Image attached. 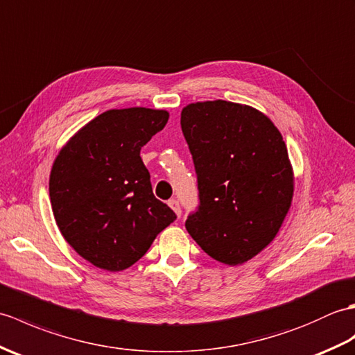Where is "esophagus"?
Returning a JSON list of instances; mask_svg holds the SVG:
<instances>
[{"label":"esophagus","instance_id":"esophagus-1","mask_svg":"<svg viewBox=\"0 0 355 355\" xmlns=\"http://www.w3.org/2000/svg\"><path fill=\"white\" fill-rule=\"evenodd\" d=\"M168 205H170V208L176 212V216L180 217V214H182V209H180L179 200H178V199H170V200H168Z\"/></svg>","mask_w":355,"mask_h":355}]
</instances>
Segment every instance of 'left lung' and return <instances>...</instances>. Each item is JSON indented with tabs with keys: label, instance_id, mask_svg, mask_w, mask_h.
Wrapping results in <instances>:
<instances>
[{
	"label": "left lung",
	"instance_id": "8db88e82",
	"mask_svg": "<svg viewBox=\"0 0 355 355\" xmlns=\"http://www.w3.org/2000/svg\"><path fill=\"white\" fill-rule=\"evenodd\" d=\"M199 205L185 227L220 263L248 261L269 244L293 196V171L279 130L250 106L216 100L182 109Z\"/></svg>",
	"mask_w": 355,
	"mask_h": 355
}]
</instances>
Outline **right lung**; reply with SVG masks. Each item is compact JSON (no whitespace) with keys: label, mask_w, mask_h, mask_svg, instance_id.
Here are the masks:
<instances>
[{"label":"right lung","mask_w":355,"mask_h":355,"mask_svg":"<svg viewBox=\"0 0 355 355\" xmlns=\"http://www.w3.org/2000/svg\"><path fill=\"white\" fill-rule=\"evenodd\" d=\"M168 121L147 107L106 111L59 152L50 175L54 218L64 239L96 267L124 270L176 220L157 200L139 152Z\"/></svg>","instance_id":"1"}]
</instances>
